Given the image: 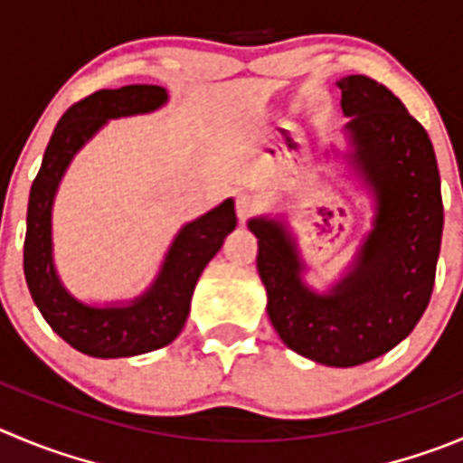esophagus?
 Here are the masks:
<instances>
[{
  "label": "esophagus",
  "instance_id": "esophagus-1",
  "mask_svg": "<svg viewBox=\"0 0 463 463\" xmlns=\"http://www.w3.org/2000/svg\"><path fill=\"white\" fill-rule=\"evenodd\" d=\"M257 209H259V202L254 200L252 195H248V193H241V195L236 197V213H239L241 222L252 218V215L257 213Z\"/></svg>",
  "mask_w": 463,
  "mask_h": 463
}]
</instances>
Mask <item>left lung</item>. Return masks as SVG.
<instances>
[{
	"mask_svg": "<svg viewBox=\"0 0 463 463\" xmlns=\"http://www.w3.org/2000/svg\"><path fill=\"white\" fill-rule=\"evenodd\" d=\"M341 107L354 163L377 195L375 229L354 270L318 295L284 229L250 220L268 316L281 341L325 366L377 359L409 336L432 298L443 234V200L432 140L398 97L366 74L341 79Z\"/></svg>",
	"mask_w": 463,
	"mask_h": 463,
	"instance_id": "left-lung-1",
	"label": "left lung"
}]
</instances>
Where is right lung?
<instances>
[{
    "mask_svg": "<svg viewBox=\"0 0 463 463\" xmlns=\"http://www.w3.org/2000/svg\"><path fill=\"white\" fill-rule=\"evenodd\" d=\"M165 99V88L147 83L97 90L79 99L61 116L41 170L31 184L24 236L26 286L47 325L74 350L88 356L118 359L173 343L186 323L202 270L215 257L224 236L236 227L232 200H224L195 222L186 224L175 239L152 288L129 307H86L61 286L52 263L50 215L56 186L68 163L109 118L154 111Z\"/></svg>",
    "mask_w": 463,
    "mask_h": 463,
    "instance_id": "right-lung-1",
    "label": "right lung"
}]
</instances>
